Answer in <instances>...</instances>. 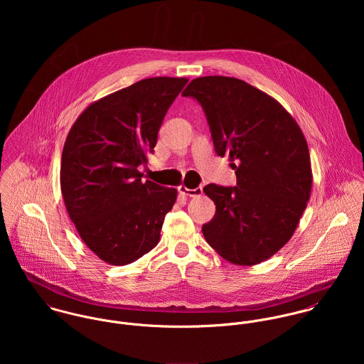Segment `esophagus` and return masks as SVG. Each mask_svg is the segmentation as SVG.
Listing matches in <instances>:
<instances>
[{
  "mask_svg": "<svg viewBox=\"0 0 364 364\" xmlns=\"http://www.w3.org/2000/svg\"><path fill=\"white\" fill-rule=\"evenodd\" d=\"M178 191H179L181 195L189 196V198H196V196H200V195L203 193V189H202L200 186H199V188H195V189H189V188H186L185 185H181V186L178 188Z\"/></svg>",
  "mask_w": 364,
  "mask_h": 364,
  "instance_id": "1",
  "label": "esophagus"
}]
</instances>
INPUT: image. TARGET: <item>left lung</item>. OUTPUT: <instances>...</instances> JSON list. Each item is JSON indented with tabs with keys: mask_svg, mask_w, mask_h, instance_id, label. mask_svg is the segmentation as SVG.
I'll return each mask as SVG.
<instances>
[{
	"mask_svg": "<svg viewBox=\"0 0 364 364\" xmlns=\"http://www.w3.org/2000/svg\"><path fill=\"white\" fill-rule=\"evenodd\" d=\"M182 95L203 106L215 153L228 156L237 175L235 188H203L215 205L205 240L234 264L269 259L293 237L311 195L300 126L274 98L234 77L195 78Z\"/></svg>",
	"mask_w": 364,
	"mask_h": 364,
	"instance_id": "8db88e82",
	"label": "left lung"
}]
</instances>
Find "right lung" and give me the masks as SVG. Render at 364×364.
<instances>
[{
  "mask_svg": "<svg viewBox=\"0 0 364 364\" xmlns=\"http://www.w3.org/2000/svg\"><path fill=\"white\" fill-rule=\"evenodd\" d=\"M188 78L153 77L90 105L68 132L60 186L84 244L113 266L149 254L178 191L141 181L168 107Z\"/></svg>",
  "mask_w": 364,
  "mask_h": 364,
  "instance_id": "1",
  "label": "right lung"
}]
</instances>
